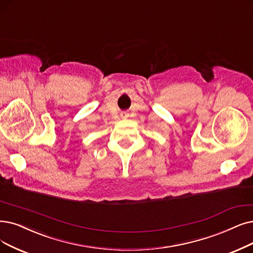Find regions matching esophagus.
I'll use <instances>...</instances> for the list:
<instances>
[{
	"label": "esophagus",
	"mask_w": 253,
	"mask_h": 253,
	"mask_svg": "<svg viewBox=\"0 0 253 253\" xmlns=\"http://www.w3.org/2000/svg\"><path fill=\"white\" fill-rule=\"evenodd\" d=\"M128 116V114L126 113V112H123V113H121V117H123V118H126V117H127Z\"/></svg>",
	"instance_id": "obj_1"
}]
</instances>
